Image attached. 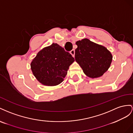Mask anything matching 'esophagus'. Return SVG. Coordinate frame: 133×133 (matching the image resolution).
Wrapping results in <instances>:
<instances>
[{"label":"esophagus","instance_id":"34e87169","mask_svg":"<svg viewBox=\"0 0 133 133\" xmlns=\"http://www.w3.org/2000/svg\"><path fill=\"white\" fill-rule=\"evenodd\" d=\"M70 54L72 55V56L73 57H75V51L74 50H71L70 51Z\"/></svg>","mask_w":133,"mask_h":133}]
</instances>
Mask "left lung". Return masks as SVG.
Here are the masks:
<instances>
[{
	"mask_svg": "<svg viewBox=\"0 0 133 133\" xmlns=\"http://www.w3.org/2000/svg\"><path fill=\"white\" fill-rule=\"evenodd\" d=\"M75 60L88 76L100 77L110 66L112 56L108 49L101 45L85 38L76 42Z\"/></svg>",
	"mask_w": 133,
	"mask_h": 133,
	"instance_id": "8db88e82",
	"label": "left lung"
}]
</instances>
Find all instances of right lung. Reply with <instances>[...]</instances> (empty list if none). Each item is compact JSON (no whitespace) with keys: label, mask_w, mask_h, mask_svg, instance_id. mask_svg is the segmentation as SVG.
I'll list each match as a JSON object with an SVG mask.
<instances>
[{"label":"right lung","mask_w":133,"mask_h":133,"mask_svg":"<svg viewBox=\"0 0 133 133\" xmlns=\"http://www.w3.org/2000/svg\"><path fill=\"white\" fill-rule=\"evenodd\" d=\"M75 59L58 44L52 43L38 53L31 63L33 74L42 84L56 86L61 83Z\"/></svg>","instance_id":"1"}]
</instances>
